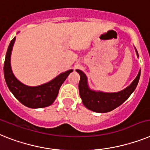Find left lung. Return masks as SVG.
I'll use <instances>...</instances> for the list:
<instances>
[{"mask_svg": "<svg viewBox=\"0 0 150 150\" xmlns=\"http://www.w3.org/2000/svg\"><path fill=\"white\" fill-rule=\"evenodd\" d=\"M135 50L137 57H139L136 48ZM76 71L80 75L79 89L83 104L88 110L97 113H107L121 105L134 91L140 77L139 70L135 79L126 88L118 92L108 93L91 89L86 75L79 69H76Z\"/></svg>", "mask_w": 150, "mask_h": 150, "instance_id": "1", "label": "left lung"}]
</instances>
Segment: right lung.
Returning <instances> with one entry per match:
<instances>
[{
    "mask_svg": "<svg viewBox=\"0 0 150 150\" xmlns=\"http://www.w3.org/2000/svg\"><path fill=\"white\" fill-rule=\"evenodd\" d=\"M16 37L11 40L9 45L4 65V79L8 88L15 98L26 107L42 108L50 106L56 100L62 83L73 70L70 69L61 73L49 82L38 86H28L23 84L15 77L11 69V52Z\"/></svg>",
    "mask_w": 150,
    "mask_h": 150,
    "instance_id": "right-lung-1",
    "label": "right lung"
}]
</instances>
